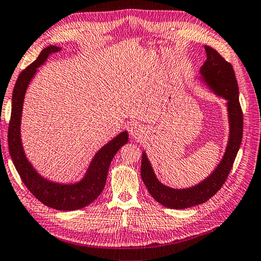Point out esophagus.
Returning <instances> with one entry per match:
<instances>
[{
  "instance_id": "esophagus-1",
  "label": "esophagus",
  "mask_w": 261,
  "mask_h": 261,
  "mask_svg": "<svg viewBox=\"0 0 261 261\" xmlns=\"http://www.w3.org/2000/svg\"><path fill=\"white\" fill-rule=\"evenodd\" d=\"M143 132H144V128L140 124H133L130 129L131 136L135 139H140L141 136L143 135Z\"/></svg>"
}]
</instances>
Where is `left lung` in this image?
<instances>
[{"mask_svg": "<svg viewBox=\"0 0 261 261\" xmlns=\"http://www.w3.org/2000/svg\"><path fill=\"white\" fill-rule=\"evenodd\" d=\"M207 60L200 69L204 82L214 92L226 99L230 123V136L225 155L215 171L199 185L187 189H173L156 179L147 158L142 153L141 178L150 195L165 207L171 209H186L201 204L214 197L228 178L238 153L242 140L244 116L239 102V89L232 65L227 62L215 48L204 45Z\"/></svg>", "mask_w": 261, "mask_h": 261, "instance_id": "left-lung-1", "label": "left lung"}]
</instances>
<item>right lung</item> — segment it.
<instances>
[{
	"label": "right lung",
	"mask_w": 261,
	"mask_h": 261,
	"mask_svg": "<svg viewBox=\"0 0 261 261\" xmlns=\"http://www.w3.org/2000/svg\"><path fill=\"white\" fill-rule=\"evenodd\" d=\"M60 51V47L50 45L40 53L38 59L24 69L13 89L12 94V111L9 123L8 141L9 151L12 161L14 163L16 171L19 172L23 184L32 195L47 207L71 211L87 207L100 196L106 186L109 166L119 149L128 142L129 135L126 131L121 132L119 136L108 142L95 153L93 160L91 161L88 171L84 178L77 184L61 185L52 182L44 179L34 170L31 163L27 159L21 142V117L23 101L25 91L31 82L32 77L38 71V68L43 64L48 56Z\"/></svg>",
	"instance_id": "right-lung-1"
}]
</instances>
